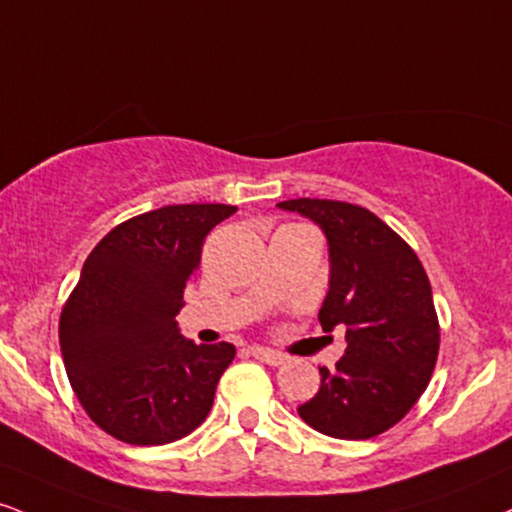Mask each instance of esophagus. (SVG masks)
<instances>
[{
  "label": "esophagus",
  "mask_w": 512,
  "mask_h": 512,
  "mask_svg": "<svg viewBox=\"0 0 512 512\" xmlns=\"http://www.w3.org/2000/svg\"><path fill=\"white\" fill-rule=\"evenodd\" d=\"M250 353L255 355L260 362H267V365H272V367H279V365H283V362H286V355L276 353V350L262 348V346H252Z\"/></svg>",
  "instance_id": "34e87169"
}]
</instances>
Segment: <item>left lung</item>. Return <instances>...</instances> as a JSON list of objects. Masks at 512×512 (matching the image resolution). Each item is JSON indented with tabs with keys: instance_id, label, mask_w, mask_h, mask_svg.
Instances as JSON below:
<instances>
[{
	"instance_id": "8db88e82",
	"label": "left lung",
	"mask_w": 512,
	"mask_h": 512,
	"mask_svg": "<svg viewBox=\"0 0 512 512\" xmlns=\"http://www.w3.org/2000/svg\"><path fill=\"white\" fill-rule=\"evenodd\" d=\"M279 207L326 233L331 276L319 324L343 326L348 343L334 372L319 367L322 386L298 415L334 439H374L408 415L432 379L441 341L432 283L415 250L365 207L317 197Z\"/></svg>"
}]
</instances>
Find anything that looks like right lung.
<instances>
[{"label":"right lung","mask_w":512,"mask_h":512,"mask_svg":"<svg viewBox=\"0 0 512 512\" xmlns=\"http://www.w3.org/2000/svg\"><path fill=\"white\" fill-rule=\"evenodd\" d=\"M233 205H166L114 226L83 264L59 317L71 389L102 432L162 446L205 422L231 343L178 334L183 291L207 233Z\"/></svg>","instance_id":"1"}]
</instances>
